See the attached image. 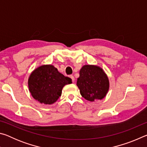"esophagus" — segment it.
Returning <instances> with one entry per match:
<instances>
[{"label":"esophagus","instance_id":"obj_1","mask_svg":"<svg viewBox=\"0 0 147 147\" xmlns=\"http://www.w3.org/2000/svg\"><path fill=\"white\" fill-rule=\"evenodd\" d=\"M69 77H70V78H71V80H72V81H73V82H74V77L73 75H70V76H69Z\"/></svg>","mask_w":147,"mask_h":147}]
</instances>
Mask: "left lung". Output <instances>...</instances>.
<instances>
[{"instance_id":"left-lung-1","label":"left lung","mask_w":147,"mask_h":147,"mask_svg":"<svg viewBox=\"0 0 147 147\" xmlns=\"http://www.w3.org/2000/svg\"><path fill=\"white\" fill-rule=\"evenodd\" d=\"M76 86L84 98L94 102L105 97L109 90V82L108 76L100 67L85 65L80 71Z\"/></svg>"}]
</instances>
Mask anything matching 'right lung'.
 Segmentation results:
<instances>
[{"label":"right lung","instance_id":"obj_1","mask_svg":"<svg viewBox=\"0 0 147 147\" xmlns=\"http://www.w3.org/2000/svg\"><path fill=\"white\" fill-rule=\"evenodd\" d=\"M71 83L70 78L59 73L53 65H43L34 69L28 81L32 97L44 104L56 102L63 87Z\"/></svg>","mask_w":147,"mask_h":147}]
</instances>
